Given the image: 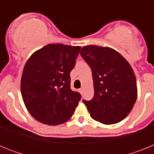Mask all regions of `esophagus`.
<instances>
[{"instance_id":"1","label":"esophagus","mask_w":154,"mask_h":154,"mask_svg":"<svg viewBox=\"0 0 154 154\" xmlns=\"http://www.w3.org/2000/svg\"><path fill=\"white\" fill-rule=\"evenodd\" d=\"M82 91H83V89H82V88H81V89H79V92H81V93H82Z\"/></svg>"}]
</instances>
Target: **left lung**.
Masks as SVG:
<instances>
[{
    "label": "left lung",
    "instance_id": "8db88e82",
    "mask_svg": "<svg viewBox=\"0 0 154 154\" xmlns=\"http://www.w3.org/2000/svg\"><path fill=\"white\" fill-rule=\"evenodd\" d=\"M80 55L91 68L94 96L83 100L91 117L106 125L123 120L137 98V79L129 62L109 47L84 46Z\"/></svg>",
    "mask_w": 154,
    "mask_h": 154
}]
</instances>
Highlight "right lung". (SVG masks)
<instances>
[{"label": "right lung", "mask_w": 154, "mask_h": 154, "mask_svg": "<svg viewBox=\"0 0 154 154\" xmlns=\"http://www.w3.org/2000/svg\"><path fill=\"white\" fill-rule=\"evenodd\" d=\"M80 46L49 44L31 55L21 81L23 101L36 120L62 124L74 113L81 94L71 89L70 72Z\"/></svg>", "instance_id": "add662e5"}]
</instances>
